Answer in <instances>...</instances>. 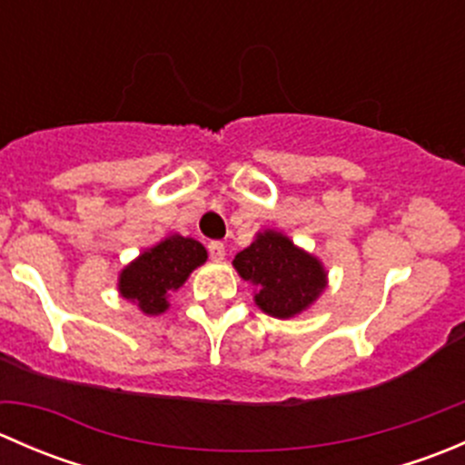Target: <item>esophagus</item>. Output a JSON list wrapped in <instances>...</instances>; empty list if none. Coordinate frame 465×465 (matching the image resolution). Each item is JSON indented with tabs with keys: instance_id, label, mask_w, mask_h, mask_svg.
<instances>
[{
	"instance_id": "obj_1",
	"label": "esophagus",
	"mask_w": 465,
	"mask_h": 465,
	"mask_svg": "<svg viewBox=\"0 0 465 465\" xmlns=\"http://www.w3.org/2000/svg\"><path fill=\"white\" fill-rule=\"evenodd\" d=\"M209 256L213 261H223L224 259V245L220 241L209 242Z\"/></svg>"
}]
</instances>
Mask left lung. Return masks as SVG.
<instances>
[{
    "label": "left lung",
    "instance_id": "left-lung-1",
    "mask_svg": "<svg viewBox=\"0 0 465 465\" xmlns=\"http://www.w3.org/2000/svg\"><path fill=\"white\" fill-rule=\"evenodd\" d=\"M254 285V303L265 315L290 320L312 306L328 288V270L315 254L276 229H262L232 262Z\"/></svg>",
    "mask_w": 465,
    "mask_h": 465
}]
</instances>
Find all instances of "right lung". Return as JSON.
Wrapping results in <instances>:
<instances>
[{
    "label": "right lung",
    "instance_id": "obj_1",
    "mask_svg": "<svg viewBox=\"0 0 465 465\" xmlns=\"http://www.w3.org/2000/svg\"><path fill=\"white\" fill-rule=\"evenodd\" d=\"M206 259L209 254L203 242L171 232L119 272L116 290L143 315H163L171 308V294L177 292L191 272L204 265Z\"/></svg>",
    "mask_w": 465,
    "mask_h": 465
}]
</instances>
